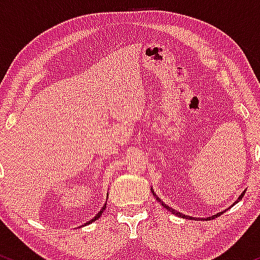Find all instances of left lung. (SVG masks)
<instances>
[{"label": "left lung", "instance_id": "left-lung-1", "mask_svg": "<svg viewBox=\"0 0 260 260\" xmlns=\"http://www.w3.org/2000/svg\"><path fill=\"white\" fill-rule=\"evenodd\" d=\"M151 192H153V196L155 197V198H156V201L157 202H160L161 203V205H162V207L164 208H165V209H168V210L169 211H171V213L172 214H175V215L176 216H178V217H183V219H188V220H197V219H198V217H193V216H189V215H186V214H182V213H180V211H177V210H175V209H172L171 207H169V205L168 204H165V203H164L162 201H161V199L159 198V197H157L156 196V193H155L154 192V189H153V188H151ZM244 192H246V190H243V192H242V194H241L240 197H238V199H237V201H236L235 203H234V204H232L231 205V207H234V205L235 204H237V203L238 202H240L241 201V199H242L243 198V196H244ZM231 207H230V208H231ZM229 208V209H230ZM226 210H228V209H225V210H223V211H220V213H217V214H215V215H211V216H209V217H205V219L204 220H213V219H215V217H217V216H220V215H222V214L223 213H226Z\"/></svg>", "mask_w": 260, "mask_h": 260}]
</instances>
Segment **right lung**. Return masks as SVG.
Listing matches in <instances>:
<instances>
[{
  "label": "right lung",
  "instance_id": "1",
  "mask_svg": "<svg viewBox=\"0 0 260 260\" xmlns=\"http://www.w3.org/2000/svg\"><path fill=\"white\" fill-rule=\"evenodd\" d=\"M106 203H107V201H106ZM106 203H105V204H104V205H103V208H101V210L99 211V213H98V214H96V215H95L94 217H92V219H91V220H89V221H88V222H85V223H84V225H82V226H86V225H89V223L94 222V221H95V220H98V219H99V217L101 216V214H103V213H104V210H105V209H106Z\"/></svg>",
  "mask_w": 260,
  "mask_h": 260
}]
</instances>
